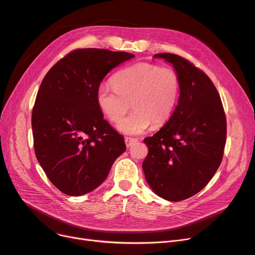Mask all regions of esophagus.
Returning <instances> with one entry per match:
<instances>
[{"instance_id": "34e87169", "label": "esophagus", "mask_w": 255, "mask_h": 255, "mask_svg": "<svg viewBox=\"0 0 255 255\" xmlns=\"http://www.w3.org/2000/svg\"><path fill=\"white\" fill-rule=\"evenodd\" d=\"M137 139L136 138H132V137H125V144L127 147L131 146L134 142H136Z\"/></svg>"}]
</instances>
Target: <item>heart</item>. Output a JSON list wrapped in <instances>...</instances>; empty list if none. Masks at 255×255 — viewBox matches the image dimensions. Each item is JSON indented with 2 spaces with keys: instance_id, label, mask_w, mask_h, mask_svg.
Wrapping results in <instances>:
<instances>
[{
  "instance_id": "b5f03b06",
  "label": "heart",
  "mask_w": 255,
  "mask_h": 255,
  "mask_svg": "<svg viewBox=\"0 0 255 255\" xmlns=\"http://www.w3.org/2000/svg\"><path fill=\"white\" fill-rule=\"evenodd\" d=\"M113 88L101 85L96 91L98 108L112 123H118L129 111H134L119 124L121 132L137 135L152 124L160 127L171 118L180 93V78L171 67L149 62L127 66L112 78Z\"/></svg>"
}]
</instances>
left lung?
Masks as SVG:
<instances>
[{
	"label": "left lung",
	"mask_w": 255,
	"mask_h": 255,
	"mask_svg": "<svg viewBox=\"0 0 255 255\" xmlns=\"http://www.w3.org/2000/svg\"><path fill=\"white\" fill-rule=\"evenodd\" d=\"M154 57L173 64L180 93L169 121L143 139L148 154L142 169L152 191L178 202L199 193L215 174L225 151L227 119L222 99L204 72L176 54Z\"/></svg>",
	"instance_id": "8db88e82"
}]
</instances>
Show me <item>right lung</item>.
<instances>
[{
    "label": "right lung",
    "mask_w": 255,
    "mask_h": 255,
    "mask_svg": "<svg viewBox=\"0 0 255 255\" xmlns=\"http://www.w3.org/2000/svg\"><path fill=\"white\" fill-rule=\"evenodd\" d=\"M133 57L107 49H76L44 77L31 113L33 148L47 177L63 194L95 190L125 151L123 136L98 108L96 91L111 70Z\"/></svg>",
    "instance_id": "obj_1"
}]
</instances>
